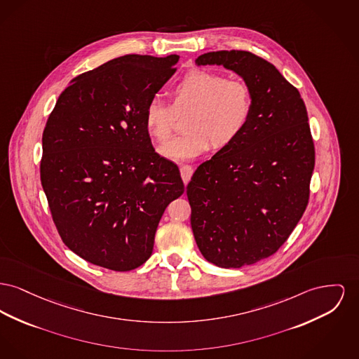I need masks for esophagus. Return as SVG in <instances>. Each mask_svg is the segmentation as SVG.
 <instances>
[{"label":"esophagus","instance_id":"34e87169","mask_svg":"<svg viewBox=\"0 0 359 359\" xmlns=\"http://www.w3.org/2000/svg\"><path fill=\"white\" fill-rule=\"evenodd\" d=\"M192 173H194V169L191 165H182L180 167V175H182V179H183L184 184H187L190 182Z\"/></svg>","mask_w":359,"mask_h":359}]
</instances>
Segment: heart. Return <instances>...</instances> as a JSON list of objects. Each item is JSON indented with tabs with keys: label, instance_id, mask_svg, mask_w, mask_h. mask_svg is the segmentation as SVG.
I'll list each match as a JSON object with an SVG mask.
<instances>
[{
	"label": "heart",
	"instance_id": "heart-1",
	"mask_svg": "<svg viewBox=\"0 0 359 359\" xmlns=\"http://www.w3.org/2000/svg\"><path fill=\"white\" fill-rule=\"evenodd\" d=\"M170 106L151 100L145 108V126L158 142L173 133L175 114H186V134L172 140L161 153L176 161L191 160L210 148L236 141L252 116L253 90L241 79H226L203 69L191 70L169 90Z\"/></svg>",
	"mask_w": 359,
	"mask_h": 359
}]
</instances>
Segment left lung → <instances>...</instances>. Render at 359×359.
I'll use <instances>...</instances> for the list:
<instances>
[{"mask_svg":"<svg viewBox=\"0 0 359 359\" xmlns=\"http://www.w3.org/2000/svg\"><path fill=\"white\" fill-rule=\"evenodd\" d=\"M198 65H222L251 85L252 116L231 145L194 172L191 228L203 257L240 269L274 255L309 202L315 144L305 103L274 65L250 51H211Z\"/></svg>","mask_w":359,"mask_h":359,"instance_id":"obj_1","label":"left lung"}]
</instances>
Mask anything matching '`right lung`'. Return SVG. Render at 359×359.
<instances>
[{"instance_id": "right-lung-1", "label": "right lung", "mask_w": 359, "mask_h": 359, "mask_svg": "<svg viewBox=\"0 0 359 359\" xmlns=\"http://www.w3.org/2000/svg\"><path fill=\"white\" fill-rule=\"evenodd\" d=\"M179 55L128 54L77 76L43 131L41 182L65 245L130 271L151 255L169 203L184 192L175 163L151 145L145 108Z\"/></svg>"}]
</instances>
